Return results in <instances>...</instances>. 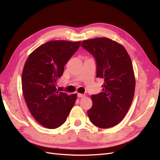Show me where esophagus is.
I'll return each mask as SVG.
<instances>
[{
	"label": "esophagus",
	"mask_w": 160,
	"mask_h": 160,
	"mask_svg": "<svg viewBox=\"0 0 160 160\" xmlns=\"http://www.w3.org/2000/svg\"><path fill=\"white\" fill-rule=\"evenodd\" d=\"M85 97V95L83 94H81V93H78V97H79V98H83V97Z\"/></svg>",
	"instance_id": "obj_1"
}]
</instances>
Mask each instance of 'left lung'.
<instances>
[{"mask_svg":"<svg viewBox=\"0 0 160 160\" xmlns=\"http://www.w3.org/2000/svg\"><path fill=\"white\" fill-rule=\"evenodd\" d=\"M81 46L93 55L97 77L104 80L102 92L91 97L88 117L99 128H110L121 121L133 101L135 78L131 60L121 44L108 38L84 40Z\"/></svg>","mask_w":160,"mask_h":160,"instance_id":"1","label":"left lung"}]
</instances>
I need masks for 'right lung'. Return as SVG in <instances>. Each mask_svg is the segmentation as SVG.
I'll list each match as a JSON object with an SVG mask.
<instances>
[{
  "instance_id": "right-lung-1",
  "label": "right lung",
  "mask_w": 160,
  "mask_h": 160,
  "mask_svg": "<svg viewBox=\"0 0 160 160\" xmlns=\"http://www.w3.org/2000/svg\"><path fill=\"white\" fill-rule=\"evenodd\" d=\"M81 42H48L36 48L27 59L22 73V90L29 110L41 125L56 129L66 121L76 94L59 92L57 82L68 61Z\"/></svg>"
}]
</instances>
